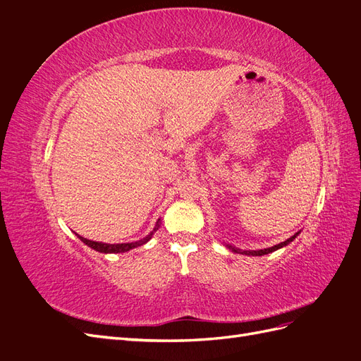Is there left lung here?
I'll use <instances>...</instances> for the list:
<instances>
[{"label":"left lung","instance_id":"obj_1","mask_svg":"<svg viewBox=\"0 0 361 361\" xmlns=\"http://www.w3.org/2000/svg\"><path fill=\"white\" fill-rule=\"evenodd\" d=\"M300 233V232H298ZM298 233H295L293 236H290L289 239H286L285 243H280V244H277V245H274V247H271V248H265V250H257V251H241L239 248H232L235 253H243V255H248V256H264V255H268V253H272V251H276V250H279V248H281V247H285V245H288V244H290L295 238L298 236Z\"/></svg>","mask_w":361,"mask_h":361}]
</instances>
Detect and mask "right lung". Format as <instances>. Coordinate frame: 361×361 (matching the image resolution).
<instances>
[{"label": "right lung", "mask_w": 361, "mask_h": 361, "mask_svg": "<svg viewBox=\"0 0 361 361\" xmlns=\"http://www.w3.org/2000/svg\"><path fill=\"white\" fill-rule=\"evenodd\" d=\"M158 227H159V221L157 223L154 231H152L146 238L140 239V241H137V243H128V244H104V243L90 241V239H85V238H82V236H80V235H78V238L81 239V241H82L85 245L92 247V248L96 250V251H101V253H125V251H129V250H133V248H135V247H138V245L146 244V243L149 241V239L152 238V235H154V232L158 231Z\"/></svg>", "instance_id": "add662e5"}]
</instances>
